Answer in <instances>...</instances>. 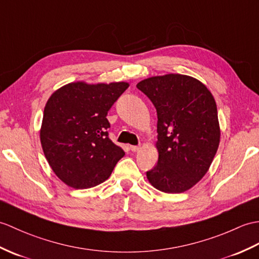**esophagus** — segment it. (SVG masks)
<instances>
[{
  "instance_id": "1",
  "label": "esophagus",
  "mask_w": 259,
  "mask_h": 259,
  "mask_svg": "<svg viewBox=\"0 0 259 259\" xmlns=\"http://www.w3.org/2000/svg\"><path fill=\"white\" fill-rule=\"evenodd\" d=\"M130 150L132 152H138L140 150V147H137V146H130Z\"/></svg>"
}]
</instances>
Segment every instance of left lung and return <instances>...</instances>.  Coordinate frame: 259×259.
I'll list each match as a JSON object with an SVG mask.
<instances>
[{"label":"left lung","mask_w":259,"mask_h":259,"mask_svg":"<svg viewBox=\"0 0 259 259\" xmlns=\"http://www.w3.org/2000/svg\"><path fill=\"white\" fill-rule=\"evenodd\" d=\"M158 113V163L148 181L164 193H183L201 181L219 149L221 129L212 93L181 74L149 77L137 83Z\"/></svg>","instance_id":"left-lung-1"}]
</instances>
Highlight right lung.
<instances>
[{
	"instance_id": "add662e5",
	"label": "right lung",
	"mask_w": 259,
	"mask_h": 259,
	"mask_svg": "<svg viewBox=\"0 0 259 259\" xmlns=\"http://www.w3.org/2000/svg\"><path fill=\"white\" fill-rule=\"evenodd\" d=\"M129 82H69L48 98L39 130L41 148L57 178L89 189L110 177L124 152L108 137L107 113Z\"/></svg>"
}]
</instances>
